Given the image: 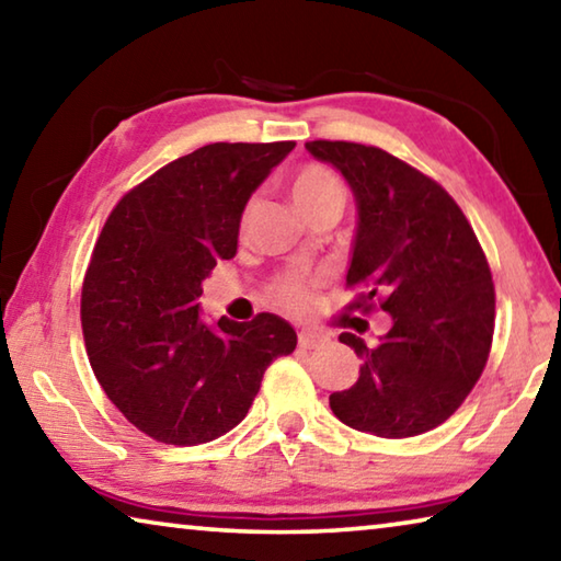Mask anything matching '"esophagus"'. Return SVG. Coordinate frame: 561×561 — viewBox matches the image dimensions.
I'll use <instances>...</instances> for the list:
<instances>
[{
  "label": "esophagus",
  "instance_id": "esophagus-1",
  "mask_svg": "<svg viewBox=\"0 0 561 561\" xmlns=\"http://www.w3.org/2000/svg\"><path fill=\"white\" fill-rule=\"evenodd\" d=\"M329 341V336L319 334V331H299V346L301 348H319L324 346Z\"/></svg>",
  "mask_w": 561,
  "mask_h": 561
}]
</instances>
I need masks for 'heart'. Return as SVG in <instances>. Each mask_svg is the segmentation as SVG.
Wrapping results in <instances>:
<instances>
[{
	"mask_svg": "<svg viewBox=\"0 0 561 561\" xmlns=\"http://www.w3.org/2000/svg\"><path fill=\"white\" fill-rule=\"evenodd\" d=\"M334 197L344 201V190H341V183L336 180V175L329 173L327 168L309 165V168H304L297 178H294L291 201H294V205L299 207L301 215L309 213L311 207H317L321 203L334 201ZM244 222H247V215H244L242 225ZM277 297L291 309H297V311L307 309L309 301H311L309 284L297 279V277L284 279L277 287Z\"/></svg>",
	"mask_w": 561,
	"mask_h": 561,
	"instance_id": "obj_1",
	"label": "heart"
}]
</instances>
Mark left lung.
<instances>
[{"mask_svg":"<svg viewBox=\"0 0 561 561\" xmlns=\"http://www.w3.org/2000/svg\"><path fill=\"white\" fill-rule=\"evenodd\" d=\"M334 165L356 201V234L346 272L360 294L351 309L378 301L391 329L371 348L339 336L364 358L358 381L329 396L348 428L411 438L458 411L488 364L495 287L482 247L453 197L381 148L309 140Z\"/></svg>","mask_w":561,"mask_h":561,"instance_id":"1","label":"left lung"}]
</instances>
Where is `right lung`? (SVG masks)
Masks as SVG:
<instances>
[{"label":"right lung","mask_w":561,"mask_h":561,"mask_svg":"<svg viewBox=\"0 0 561 561\" xmlns=\"http://www.w3.org/2000/svg\"><path fill=\"white\" fill-rule=\"evenodd\" d=\"M294 146L197 148L123 195L103 225L81 291L83 341L111 403L153 440L232 431L267 366L297 346L277 314L207 324L197 304L217 260L234 257L247 201Z\"/></svg>","instance_id":"add662e5"}]
</instances>
